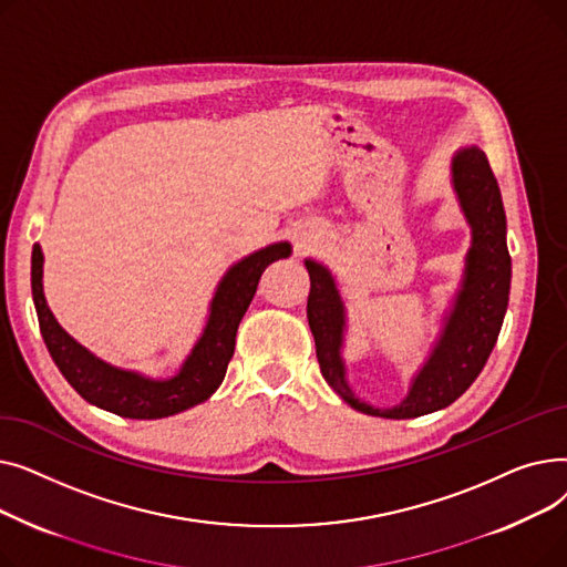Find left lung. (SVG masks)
Segmentation results:
<instances>
[{
  "instance_id": "8db88e82",
  "label": "left lung",
  "mask_w": 567,
  "mask_h": 567,
  "mask_svg": "<svg viewBox=\"0 0 567 567\" xmlns=\"http://www.w3.org/2000/svg\"><path fill=\"white\" fill-rule=\"evenodd\" d=\"M451 172L464 218L471 225L464 278L441 338L398 406L377 409L353 395L342 361L347 317L336 278L323 264L306 259L310 274L308 321L321 374L351 409L361 413L404 421L445 409L483 372L496 344L511 293V252L505 244L501 190L478 146L460 148Z\"/></svg>"
}]
</instances>
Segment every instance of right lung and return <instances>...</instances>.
Here are the masks:
<instances>
[{
    "label": "right lung",
    "mask_w": 567,
    "mask_h": 567,
    "mask_svg": "<svg viewBox=\"0 0 567 567\" xmlns=\"http://www.w3.org/2000/svg\"><path fill=\"white\" fill-rule=\"evenodd\" d=\"M289 252L291 246L280 241L236 261L223 276L212 308H208L204 331L182 370L169 379H148L140 372L114 368L96 359L59 326L43 296V252L41 246H34L32 296L41 336L59 372L89 404L124 415V419H167V415L182 413L208 400L218 391L234 355L238 323L252 301L264 268L276 259L289 257Z\"/></svg>",
    "instance_id": "1"
}]
</instances>
